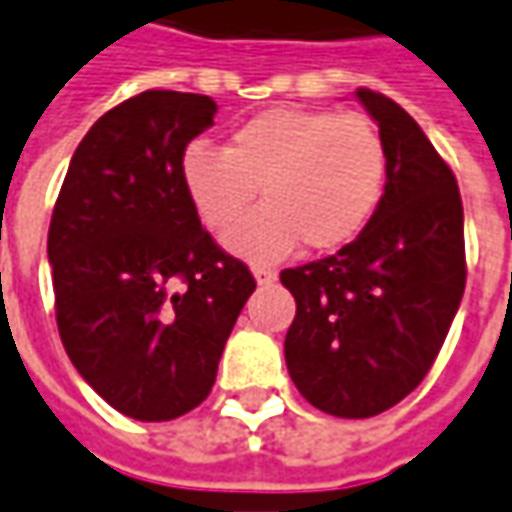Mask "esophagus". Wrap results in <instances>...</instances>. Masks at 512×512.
Listing matches in <instances>:
<instances>
[{
    "label": "esophagus",
    "instance_id": "obj_1",
    "mask_svg": "<svg viewBox=\"0 0 512 512\" xmlns=\"http://www.w3.org/2000/svg\"><path fill=\"white\" fill-rule=\"evenodd\" d=\"M253 276H256V284H273V281H276V270H273V267L256 264V267H253Z\"/></svg>",
    "mask_w": 512,
    "mask_h": 512
}]
</instances>
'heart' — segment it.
I'll use <instances>...</instances> for the list:
<instances>
[{"mask_svg": "<svg viewBox=\"0 0 512 512\" xmlns=\"http://www.w3.org/2000/svg\"><path fill=\"white\" fill-rule=\"evenodd\" d=\"M185 197L211 231L244 213L255 188L265 205L225 233L250 262H273L296 248L349 245L377 214L389 152L372 120L358 112L267 109L233 129L225 149L191 143L180 160Z\"/></svg>", "mask_w": 512, "mask_h": 512, "instance_id": "b5f03b06", "label": "heart"}]
</instances>
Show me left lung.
Here are the masks:
<instances>
[{"label":"left lung","instance_id":"left-lung-1","mask_svg":"<svg viewBox=\"0 0 512 512\" xmlns=\"http://www.w3.org/2000/svg\"><path fill=\"white\" fill-rule=\"evenodd\" d=\"M389 152L372 222L327 259L281 270L296 298L284 360L296 389L332 417L363 420L411 394L465 293V219L454 171L392 98L355 92Z\"/></svg>","mask_w":512,"mask_h":512}]
</instances>
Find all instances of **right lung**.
Here are the masks:
<instances>
[{
    "label": "right lung",
    "mask_w": 512,
    "mask_h": 512,
    "mask_svg": "<svg viewBox=\"0 0 512 512\" xmlns=\"http://www.w3.org/2000/svg\"><path fill=\"white\" fill-rule=\"evenodd\" d=\"M208 95L149 89L95 120L58 191L47 259L61 344L120 414L163 423L211 394L256 281L185 197V146L214 126Z\"/></svg>",
    "instance_id": "add662e5"
}]
</instances>
